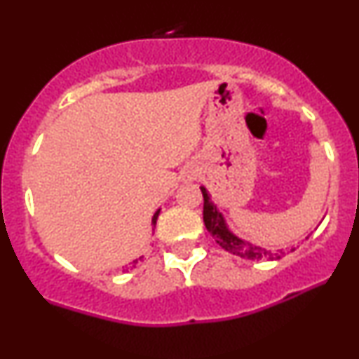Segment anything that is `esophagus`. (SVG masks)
Wrapping results in <instances>:
<instances>
[{"label":"esophagus","instance_id":"34e87169","mask_svg":"<svg viewBox=\"0 0 359 359\" xmlns=\"http://www.w3.org/2000/svg\"><path fill=\"white\" fill-rule=\"evenodd\" d=\"M197 172H199V168H197V165H194V163H191V165L185 167L184 172H182L184 182H191V180H196Z\"/></svg>","mask_w":359,"mask_h":359}]
</instances>
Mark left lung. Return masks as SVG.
<instances>
[{
    "instance_id": "8db88e82",
    "label": "left lung",
    "mask_w": 359,
    "mask_h": 359,
    "mask_svg": "<svg viewBox=\"0 0 359 359\" xmlns=\"http://www.w3.org/2000/svg\"><path fill=\"white\" fill-rule=\"evenodd\" d=\"M201 192H203V197H204V211H203L204 224L222 250L229 251V253L246 259H280L283 255H285V251L283 250H266V248H262V246L251 245V243L238 238L236 234L228 228L224 217H222V214L216 209V205H214V203L211 201V196H209L208 191H205V187H201Z\"/></svg>"
}]
</instances>
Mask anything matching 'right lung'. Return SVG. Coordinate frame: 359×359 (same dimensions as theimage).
Wrapping results in <instances>:
<instances>
[{"mask_svg":"<svg viewBox=\"0 0 359 359\" xmlns=\"http://www.w3.org/2000/svg\"><path fill=\"white\" fill-rule=\"evenodd\" d=\"M158 212H160V209H158V211H156V212L154 214V217H151V224H154V226L156 224V217H158ZM137 263H138V259H135V262H133V263H131V265H133V266H135V265H137Z\"/></svg>","mask_w":359,"mask_h":359,"instance_id":"right-lung-1","label":"right lung"}]
</instances>
